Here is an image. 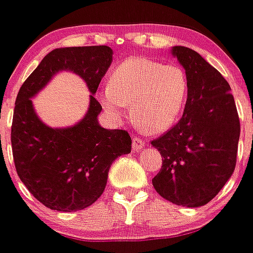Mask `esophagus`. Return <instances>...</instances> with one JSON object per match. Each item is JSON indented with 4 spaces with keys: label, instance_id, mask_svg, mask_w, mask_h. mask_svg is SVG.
Wrapping results in <instances>:
<instances>
[{
    "label": "esophagus",
    "instance_id": "34e87169",
    "mask_svg": "<svg viewBox=\"0 0 253 253\" xmlns=\"http://www.w3.org/2000/svg\"><path fill=\"white\" fill-rule=\"evenodd\" d=\"M145 143L144 140H141L140 137H133L132 139V149L133 151H140L141 148L144 147Z\"/></svg>",
    "mask_w": 253,
    "mask_h": 253
}]
</instances>
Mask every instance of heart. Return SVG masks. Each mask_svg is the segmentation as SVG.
<instances>
[{"instance_id":"1","label":"heart","mask_w":253,"mask_h":253,"mask_svg":"<svg viewBox=\"0 0 253 253\" xmlns=\"http://www.w3.org/2000/svg\"><path fill=\"white\" fill-rule=\"evenodd\" d=\"M187 94L188 79L182 67L132 57L113 70L109 85L100 92V101L113 116H121L123 108L131 105L135 125L145 132L157 133L176 122Z\"/></svg>"}]
</instances>
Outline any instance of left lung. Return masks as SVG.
<instances>
[{
    "instance_id": "1",
    "label": "left lung",
    "mask_w": 253,
    "mask_h": 253,
    "mask_svg": "<svg viewBox=\"0 0 253 253\" xmlns=\"http://www.w3.org/2000/svg\"><path fill=\"white\" fill-rule=\"evenodd\" d=\"M171 54L186 71L188 94L179 122L152 141L162 156L152 183L173 204L198 208L212 200L234 173L239 117L231 88L218 70L186 46H173Z\"/></svg>"
}]
</instances>
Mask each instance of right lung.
I'll return each mask as SVG.
<instances>
[{"mask_svg":"<svg viewBox=\"0 0 253 253\" xmlns=\"http://www.w3.org/2000/svg\"><path fill=\"white\" fill-rule=\"evenodd\" d=\"M113 61L106 45L58 48L45 55L16 96L11 145L16 173L27 190L46 208L75 212L92 205L105 190L113 161L131 152L125 130L98 123L102 106L94 98ZM71 71L91 92L87 113L67 127L45 125L34 112L33 98L55 73Z\"/></svg>","mask_w":253,"mask_h":253,"instance_id":"add662e5","label":"right lung"}]
</instances>
